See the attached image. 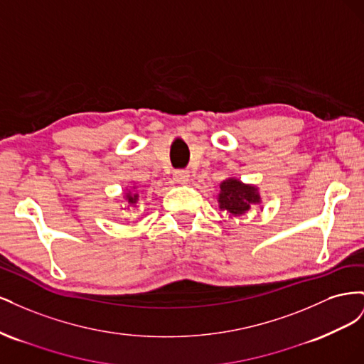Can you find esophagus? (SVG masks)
I'll use <instances>...</instances> for the list:
<instances>
[{
	"instance_id": "esophagus-1",
	"label": "esophagus",
	"mask_w": 364,
	"mask_h": 364,
	"mask_svg": "<svg viewBox=\"0 0 364 364\" xmlns=\"http://www.w3.org/2000/svg\"><path fill=\"white\" fill-rule=\"evenodd\" d=\"M173 179L178 182V183H181V185H185L186 182L190 181V173L186 171V170H178V171H174Z\"/></svg>"
}]
</instances>
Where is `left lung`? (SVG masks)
I'll list each match as a JSON object with an SVG mask.
<instances>
[{
  "label": "left lung",
  "mask_w": 364,
  "mask_h": 364,
  "mask_svg": "<svg viewBox=\"0 0 364 364\" xmlns=\"http://www.w3.org/2000/svg\"><path fill=\"white\" fill-rule=\"evenodd\" d=\"M258 203H261V196L257 186L243 183L234 178L220 183L218 206L229 217H243L253 205Z\"/></svg>",
  "instance_id": "8db88e82"
}]
</instances>
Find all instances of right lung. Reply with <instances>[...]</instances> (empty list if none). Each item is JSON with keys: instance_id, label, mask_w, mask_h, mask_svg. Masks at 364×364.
Listing matches in <instances>:
<instances>
[{"instance_id": "add662e5", "label": "right lung", "mask_w": 364, "mask_h": 364, "mask_svg": "<svg viewBox=\"0 0 364 364\" xmlns=\"http://www.w3.org/2000/svg\"><path fill=\"white\" fill-rule=\"evenodd\" d=\"M138 199H139V194L138 193H130L127 191L126 193V200H127V209L130 208H136V203H138Z\"/></svg>"}]
</instances>
